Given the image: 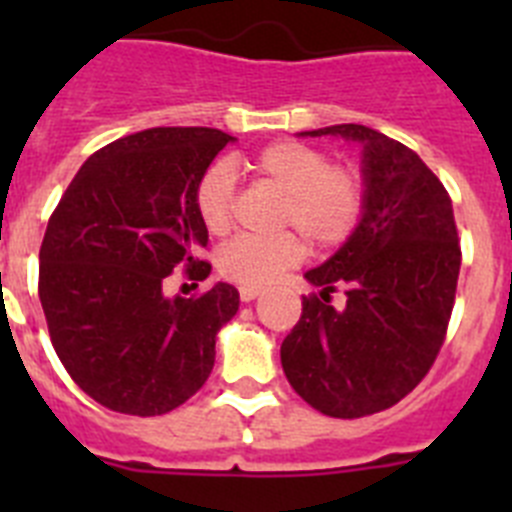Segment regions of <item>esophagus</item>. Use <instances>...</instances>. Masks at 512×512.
<instances>
[{"label":"esophagus","instance_id":"34e87169","mask_svg":"<svg viewBox=\"0 0 512 512\" xmlns=\"http://www.w3.org/2000/svg\"><path fill=\"white\" fill-rule=\"evenodd\" d=\"M261 295L259 287H241V300L243 302H251Z\"/></svg>","mask_w":512,"mask_h":512}]
</instances>
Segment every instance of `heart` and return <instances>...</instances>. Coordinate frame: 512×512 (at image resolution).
<instances>
[{
  "label": "heart",
  "instance_id": "obj_1",
  "mask_svg": "<svg viewBox=\"0 0 512 512\" xmlns=\"http://www.w3.org/2000/svg\"><path fill=\"white\" fill-rule=\"evenodd\" d=\"M261 182L284 194L279 225L295 228L315 248L343 243L364 212V179L351 164H330L328 153L300 140H279L251 158ZM235 179L215 161L194 189V207L207 233L223 235L233 220ZM292 230L277 235H235L215 256L217 271L243 287H264L300 264L305 243Z\"/></svg>",
  "mask_w": 512,
  "mask_h": 512
}]
</instances>
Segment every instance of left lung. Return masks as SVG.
Masks as SVG:
<instances>
[{"instance_id":"1","label":"left lung","mask_w":512,"mask_h":512,"mask_svg":"<svg viewBox=\"0 0 512 512\" xmlns=\"http://www.w3.org/2000/svg\"><path fill=\"white\" fill-rule=\"evenodd\" d=\"M364 146V212L346 243L305 274L320 295L282 343L297 395L330 418H364L413 392L436 361L461 266L449 192L415 151L366 125L307 130ZM341 286L347 307L329 292Z\"/></svg>"}]
</instances>
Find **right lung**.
I'll return each instance as SVG.
<instances>
[{
	"instance_id": "right-lung-1",
	"label": "right lung",
	"mask_w": 512,
	"mask_h": 512,
	"mask_svg": "<svg viewBox=\"0 0 512 512\" xmlns=\"http://www.w3.org/2000/svg\"><path fill=\"white\" fill-rule=\"evenodd\" d=\"M233 135L151 128L99 148L76 171L40 246L38 295L58 359L81 390L125 415H164L207 382L215 338L235 312L225 282L164 295L174 269L194 282L207 228L194 189Z\"/></svg>"
}]
</instances>
